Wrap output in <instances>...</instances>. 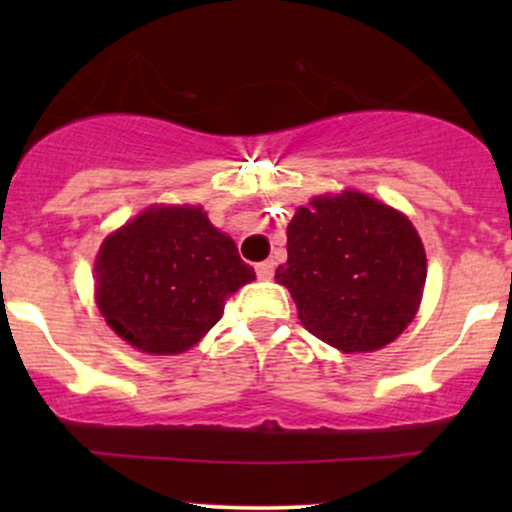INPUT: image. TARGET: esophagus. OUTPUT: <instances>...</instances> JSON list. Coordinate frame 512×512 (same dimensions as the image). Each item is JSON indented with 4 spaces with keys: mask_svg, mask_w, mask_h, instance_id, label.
I'll return each mask as SVG.
<instances>
[{
    "mask_svg": "<svg viewBox=\"0 0 512 512\" xmlns=\"http://www.w3.org/2000/svg\"><path fill=\"white\" fill-rule=\"evenodd\" d=\"M274 260H264V262H260L255 267V272H257V276H260V279H272L274 276Z\"/></svg>",
    "mask_w": 512,
    "mask_h": 512,
    "instance_id": "obj_1",
    "label": "esophagus"
}]
</instances>
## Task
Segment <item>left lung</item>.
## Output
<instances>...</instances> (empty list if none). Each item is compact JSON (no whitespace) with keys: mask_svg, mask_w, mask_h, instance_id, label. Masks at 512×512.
Instances as JSON below:
<instances>
[{"mask_svg":"<svg viewBox=\"0 0 512 512\" xmlns=\"http://www.w3.org/2000/svg\"><path fill=\"white\" fill-rule=\"evenodd\" d=\"M276 281L303 327L344 354L375 351L407 330L426 284V252L402 211L356 190L313 197L286 228Z\"/></svg>","mask_w":512,"mask_h":512,"instance_id":"1","label":"left lung"}]
</instances>
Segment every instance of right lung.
<instances>
[{
	"instance_id": "right-lung-1",
	"label": "right lung",
	"mask_w": 512,
	"mask_h": 512,
	"mask_svg": "<svg viewBox=\"0 0 512 512\" xmlns=\"http://www.w3.org/2000/svg\"><path fill=\"white\" fill-rule=\"evenodd\" d=\"M96 303L117 337L154 356L182 354L255 279L202 207H149L103 240Z\"/></svg>"
}]
</instances>
